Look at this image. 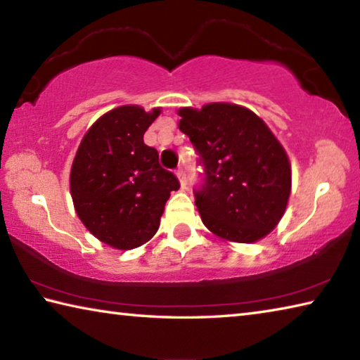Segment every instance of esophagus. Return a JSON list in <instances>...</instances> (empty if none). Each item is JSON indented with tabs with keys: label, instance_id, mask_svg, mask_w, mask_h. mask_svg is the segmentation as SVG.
<instances>
[{
	"label": "esophagus",
	"instance_id": "1",
	"mask_svg": "<svg viewBox=\"0 0 360 360\" xmlns=\"http://www.w3.org/2000/svg\"><path fill=\"white\" fill-rule=\"evenodd\" d=\"M176 174H178V179H179V182H181V187L184 188V187L187 186V178H186V173L182 172V169H178V172H176Z\"/></svg>",
	"mask_w": 360,
	"mask_h": 360
}]
</instances>
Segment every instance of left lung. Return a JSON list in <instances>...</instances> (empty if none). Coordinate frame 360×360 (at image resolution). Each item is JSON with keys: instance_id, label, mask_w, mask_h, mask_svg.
<instances>
[{"instance_id": "obj_1", "label": "left lung", "mask_w": 360, "mask_h": 360, "mask_svg": "<svg viewBox=\"0 0 360 360\" xmlns=\"http://www.w3.org/2000/svg\"><path fill=\"white\" fill-rule=\"evenodd\" d=\"M179 130L203 165L195 205L212 233L254 243L276 227L288 206L290 165L259 115L230 103L179 109Z\"/></svg>"}]
</instances>
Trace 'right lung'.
Masks as SVG:
<instances>
[{
  "mask_svg": "<svg viewBox=\"0 0 360 360\" xmlns=\"http://www.w3.org/2000/svg\"><path fill=\"white\" fill-rule=\"evenodd\" d=\"M160 109L120 106L95 122L82 138L71 167L70 187L79 219L100 241L133 249L155 235L179 181L144 144Z\"/></svg>",
  "mask_w": 360,
  "mask_h": 360,
  "instance_id": "right-lung-1",
  "label": "right lung"
}]
</instances>
